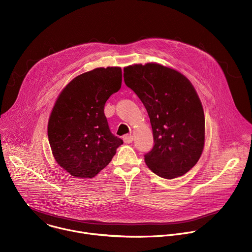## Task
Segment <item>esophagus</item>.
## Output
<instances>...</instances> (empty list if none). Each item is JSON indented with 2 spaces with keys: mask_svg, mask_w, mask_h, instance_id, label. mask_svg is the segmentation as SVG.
<instances>
[{
  "mask_svg": "<svg viewBox=\"0 0 252 252\" xmlns=\"http://www.w3.org/2000/svg\"><path fill=\"white\" fill-rule=\"evenodd\" d=\"M123 139H124V141H125L126 143H131L132 140H133V136L130 135V134H129V135H125Z\"/></svg>",
  "mask_w": 252,
  "mask_h": 252,
  "instance_id": "esophagus-1",
  "label": "esophagus"
}]
</instances>
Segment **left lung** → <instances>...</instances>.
Instances as JSON below:
<instances>
[{
	"mask_svg": "<svg viewBox=\"0 0 252 252\" xmlns=\"http://www.w3.org/2000/svg\"><path fill=\"white\" fill-rule=\"evenodd\" d=\"M124 80L144 105L154 145L144 154L156 175L173 179L198 162L205 142V116L190 81L178 71L156 63L124 69Z\"/></svg>",
	"mask_w": 252,
	"mask_h": 252,
	"instance_id": "1",
	"label": "left lung"
}]
</instances>
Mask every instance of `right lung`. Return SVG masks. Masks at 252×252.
<instances>
[{
    "label": "right lung",
    "instance_id": "right-lung-1",
    "mask_svg": "<svg viewBox=\"0 0 252 252\" xmlns=\"http://www.w3.org/2000/svg\"><path fill=\"white\" fill-rule=\"evenodd\" d=\"M121 86L120 67L96 68L74 78L59 95L47 134L56 162L72 176L93 178L124 143L111 132L104 113Z\"/></svg>",
    "mask_w": 252,
    "mask_h": 252
}]
</instances>
